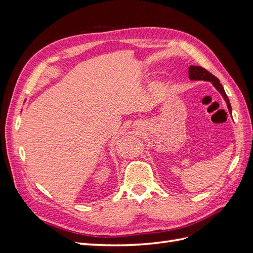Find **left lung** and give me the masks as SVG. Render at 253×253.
<instances>
[{
  "label": "left lung",
  "instance_id": "8db88e82",
  "mask_svg": "<svg viewBox=\"0 0 253 253\" xmlns=\"http://www.w3.org/2000/svg\"><path fill=\"white\" fill-rule=\"evenodd\" d=\"M189 78L191 80H204V81L212 82L213 85L215 86V88L219 91L221 96H223V98L225 99V101L227 102V106H228L229 112H230V113L232 112L231 104H230V101H229L228 96L225 93V89H224L223 85H221V84L219 83V80L215 77V76H213L211 73H209L208 71L205 70V68L202 67V66L191 65L189 67Z\"/></svg>",
  "mask_w": 253,
  "mask_h": 253
}]
</instances>
